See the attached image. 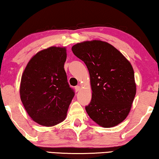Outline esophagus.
I'll list each match as a JSON object with an SVG mask.
<instances>
[{"instance_id":"obj_1","label":"esophagus","mask_w":159,"mask_h":159,"mask_svg":"<svg viewBox=\"0 0 159 159\" xmlns=\"http://www.w3.org/2000/svg\"><path fill=\"white\" fill-rule=\"evenodd\" d=\"M80 89V87L79 86H76L75 87V91H76V92L79 91Z\"/></svg>"}]
</instances>
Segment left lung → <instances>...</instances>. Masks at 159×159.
I'll use <instances>...</instances> for the list:
<instances>
[{
  "label": "left lung",
  "instance_id": "8db88e82",
  "mask_svg": "<svg viewBox=\"0 0 159 159\" xmlns=\"http://www.w3.org/2000/svg\"><path fill=\"white\" fill-rule=\"evenodd\" d=\"M72 51L90 75L92 98L86 111L102 127L121 123L129 115L136 93L131 63L112 45L98 40L74 45Z\"/></svg>",
  "mask_w": 159,
  "mask_h": 159
}]
</instances>
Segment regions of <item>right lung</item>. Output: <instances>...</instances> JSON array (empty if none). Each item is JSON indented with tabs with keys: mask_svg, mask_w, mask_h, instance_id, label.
I'll return each instance as SVG.
<instances>
[{
	"mask_svg": "<svg viewBox=\"0 0 159 159\" xmlns=\"http://www.w3.org/2000/svg\"><path fill=\"white\" fill-rule=\"evenodd\" d=\"M66 49L50 47L37 53L21 77L20 96L30 117L44 126L65 120L75 93L64 70Z\"/></svg>",
	"mask_w": 159,
	"mask_h": 159,
	"instance_id": "obj_1",
	"label": "right lung"
}]
</instances>
